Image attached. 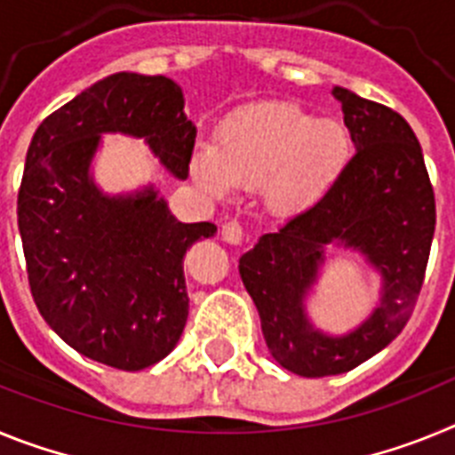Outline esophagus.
Returning a JSON list of instances; mask_svg holds the SVG:
<instances>
[{"label":"esophagus","instance_id":"esophagus-1","mask_svg":"<svg viewBox=\"0 0 455 455\" xmlns=\"http://www.w3.org/2000/svg\"><path fill=\"white\" fill-rule=\"evenodd\" d=\"M220 236H223L225 243H232V246H239L243 241V228H241L239 220H228L220 228Z\"/></svg>","mask_w":455,"mask_h":455}]
</instances>
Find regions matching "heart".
Here are the masks:
<instances>
[{
  "label": "heart",
  "instance_id": "b5f03b06",
  "mask_svg": "<svg viewBox=\"0 0 455 455\" xmlns=\"http://www.w3.org/2000/svg\"><path fill=\"white\" fill-rule=\"evenodd\" d=\"M353 155V136L341 123L275 104L228 120L216 148H196L188 168L193 180L214 196L264 184L268 207L293 216L331 196Z\"/></svg>",
  "mask_w": 455,
  "mask_h": 455
}]
</instances>
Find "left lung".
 <instances>
[{"label": "left lung", "mask_w": 455, "mask_h": 455, "mask_svg": "<svg viewBox=\"0 0 455 455\" xmlns=\"http://www.w3.org/2000/svg\"><path fill=\"white\" fill-rule=\"evenodd\" d=\"M332 95L355 146L351 166L328 198L259 236L239 259L273 360L305 378L351 371L403 331L435 232V196L410 124L348 88ZM328 247L357 251L381 277L377 307L341 336L316 329L307 312Z\"/></svg>", "instance_id": "1"}]
</instances>
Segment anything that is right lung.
<instances>
[{"mask_svg":"<svg viewBox=\"0 0 455 455\" xmlns=\"http://www.w3.org/2000/svg\"><path fill=\"white\" fill-rule=\"evenodd\" d=\"M104 134L143 139L187 180L196 127L168 77L116 72L36 130L18 193V228L36 307L82 355L140 371L175 348L188 316L184 255L214 223H180L155 184L107 193L92 178Z\"/></svg>","mask_w":455,"mask_h":455,"instance_id":"add662e5","label":"right lung"}]
</instances>
